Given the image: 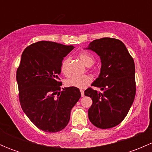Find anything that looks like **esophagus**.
I'll return each instance as SVG.
<instances>
[{"label":"esophagus","instance_id":"1","mask_svg":"<svg viewBox=\"0 0 152 152\" xmlns=\"http://www.w3.org/2000/svg\"><path fill=\"white\" fill-rule=\"evenodd\" d=\"M80 92H81V95H82V97H84V96H85V92H84V90H81Z\"/></svg>","mask_w":152,"mask_h":152}]
</instances>
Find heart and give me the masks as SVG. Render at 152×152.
Instances as JSON below:
<instances>
[{
    "instance_id": "1",
    "label": "heart",
    "mask_w": 152,
    "mask_h": 152,
    "mask_svg": "<svg viewBox=\"0 0 152 152\" xmlns=\"http://www.w3.org/2000/svg\"><path fill=\"white\" fill-rule=\"evenodd\" d=\"M79 59L87 67H90L94 63V57L90 53L85 51H82L79 54ZM70 63V58L67 57L62 61L61 65V71L65 75H67L69 73L68 65ZM92 82V78L88 75L83 76H72L67 79L65 85L67 87H76L79 89L85 88L87 85H90Z\"/></svg>"
}]
</instances>
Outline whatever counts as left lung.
Masks as SVG:
<instances>
[{
    "instance_id": "left-lung-1",
    "label": "left lung",
    "mask_w": 152,
    "mask_h": 152,
    "mask_svg": "<svg viewBox=\"0 0 152 152\" xmlns=\"http://www.w3.org/2000/svg\"><path fill=\"white\" fill-rule=\"evenodd\" d=\"M85 49L100 56V74L92 86L103 90V93H99L88 88L85 91V96L93 101L88 110L89 119L98 128H112L125 118L134 102L136 93L134 60L125 45L115 38L95 39Z\"/></svg>"
}]
</instances>
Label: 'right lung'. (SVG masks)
Returning <instances> with one entry per match:
<instances>
[{"mask_svg":"<svg viewBox=\"0 0 152 152\" xmlns=\"http://www.w3.org/2000/svg\"><path fill=\"white\" fill-rule=\"evenodd\" d=\"M74 47L39 41L23 50L17 70L21 107L37 128L57 132L68 124L70 111L81 97L79 88L65 87L59 82L64 57Z\"/></svg>","mask_w":152,"mask_h":152,"instance_id":"right-lung-1","label":"right lung"}]
</instances>
